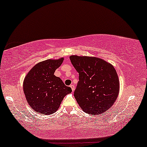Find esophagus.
I'll return each mask as SVG.
<instances>
[{
  "instance_id": "obj_1",
  "label": "esophagus",
  "mask_w": 147,
  "mask_h": 147,
  "mask_svg": "<svg viewBox=\"0 0 147 147\" xmlns=\"http://www.w3.org/2000/svg\"><path fill=\"white\" fill-rule=\"evenodd\" d=\"M70 87L71 88L72 91H74V90H75V86H74V85H70Z\"/></svg>"
}]
</instances>
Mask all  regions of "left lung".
Wrapping results in <instances>:
<instances>
[{"label": "left lung", "mask_w": 147, "mask_h": 147, "mask_svg": "<svg viewBox=\"0 0 147 147\" xmlns=\"http://www.w3.org/2000/svg\"><path fill=\"white\" fill-rule=\"evenodd\" d=\"M69 59L79 73L74 96L80 107L89 114L107 111L114 104L119 91L114 66L96 57L72 55Z\"/></svg>", "instance_id": "obj_1"}]
</instances>
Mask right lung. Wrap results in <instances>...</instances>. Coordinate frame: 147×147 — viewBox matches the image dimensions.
<instances>
[{
  "label": "right lung",
  "mask_w": 147,
  "mask_h": 147,
  "mask_svg": "<svg viewBox=\"0 0 147 147\" xmlns=\"http://www.w3.org/2000/svg\"><path fill=\"white\" fill-rule=\"evenodd\" d=\"M64 58L49 59L33 66L24 81V92L30 107L39 114L49 115L55 112L63 98L71 89L64 85L54 74L62 64Z\"/></svg>",
  "instance_id": "add662e5"
}]
</instances>
